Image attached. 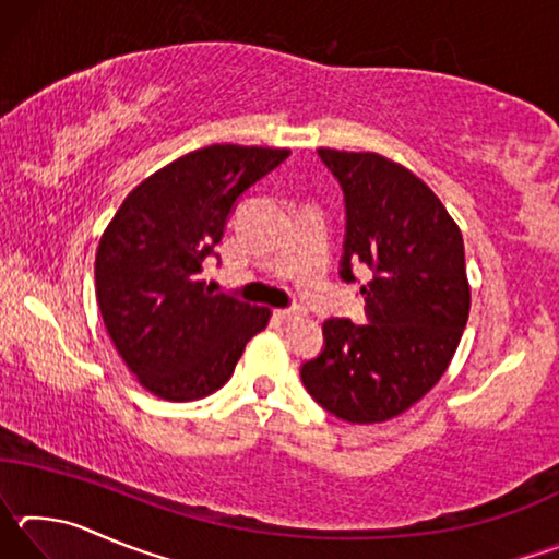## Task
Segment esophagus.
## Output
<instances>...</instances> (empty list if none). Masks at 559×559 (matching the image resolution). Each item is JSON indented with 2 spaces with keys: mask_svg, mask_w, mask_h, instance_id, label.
I'll use <instances>...</instances> for the list:
<instances>
[{
  "mask_svg": "<svg viewBox=\"0 0 559 559\" xmlns=\"http://www.w3.org/2000/svg\"><path fill=\"white\" fill-rule=\"evenodd\" d=\"M276 316L281 320H300L302 316H306V310H302V308H281V310H276Z\"/></svg>",
  "mask_w": 559,
  "mask_h": 559,
  "instance_id": "esophagus-1",
  "label": "esophagus"
}]
</instances>
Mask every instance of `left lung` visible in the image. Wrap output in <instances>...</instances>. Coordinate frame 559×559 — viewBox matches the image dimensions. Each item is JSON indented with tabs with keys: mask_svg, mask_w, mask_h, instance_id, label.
Masks as SVG:
<instances>
[{
	"mask_svg": "<svg viewBox=\"0 0 559 559\" xmlns=\"http://www.w3.org/2000/svg\"><path fill=\"white\" fill-rule=\"evenodd\" d=\"M345 194L343 281L367 269V323L330 318L300 367L308 394L349 424L394 419L447 372L471 310L463 236L412 169L377 153L320 147Z\"/></svg>",
	"mask_w": 559,
	"mask_h": 559,
	"instance_id": "8db88e82",
	"label": "left lung"
}]
</instances>
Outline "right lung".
I'll list each match as a JSON object with an SVG mask.
<instances>
[{
  "mask_svg": "<svg viewBox=\"0 0 559 559\" xmlns=\"http://www.w3.org/2000/svg\"><path fill=\"white\" fill-rule=\"evenodd\" d=\"M290 155L286 147L210 145L143 179L96 251V298L108 335L138 382L192 402L229 382L271 308L216 293L202 278L234 202Z\"/></svg>",
  "mask_w": 559,
  "mask_h": 559,
  "instance_id": "1",
  "label": "right lung"
}]
</instances>
